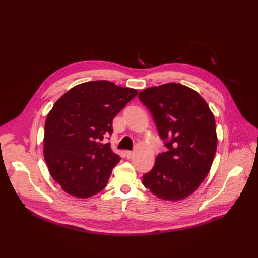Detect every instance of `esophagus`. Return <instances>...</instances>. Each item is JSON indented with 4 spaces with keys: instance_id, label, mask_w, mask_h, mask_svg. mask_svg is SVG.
<instances>
[{
    "instance_id": "1",
    "label": "esophagus",
    "mask_w": 258,
    "mask_h": 258,
    "mask_svg": "<svg viewBox=\"0 0 258 258\" xmlns=\"http://www.w3.org/2000/svg\"><path fill=\"white\" fill-rule=\"evenodd\" d=\"M125 155H126V158H127V159H131V158L134 156V153H133V152H126Z\"/></svg>"
}]
</instances>
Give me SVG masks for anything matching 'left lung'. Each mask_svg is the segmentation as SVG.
Masks as SVG:
<instances>
[{
  "instance_id": "8db88e82",
  "label": "left lung",
  "mask_w": 258,
  "mask_h": 258,
  "mask_svg": "<svg viewBox=\"0 0 258 258\" xmlns=\"http://www.w3.org/2000/svg\"><path fill=\"white\" fill-rule=\"evenodd\" d=\"M139 98L167 149L144 174L143 184L161 200L181 201L195 192L211 167L217 144L214 116L196 91L176 83L148 88Z\"/></svg>"
}]
</instances>
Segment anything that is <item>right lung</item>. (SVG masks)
Instances as JSON below:
<instances>
[{"mask_svg":"<svg viewBox=\"0 0 258 258\" xmlns=\"http://www.w3.org/2000/svg\"><path fill=\"white\" fill-rule=\"evenodd\" d=\"M137 95V90L95 81L74 87L53 104L45 124L44 156L63 191L86 199L105 187L120 157L102 141L111 136L113 117Z\"/></svg>","mask_w":258,"mask_h":258,"instance_id":"right-lung-1","label":"right lung"}]
</instances>
